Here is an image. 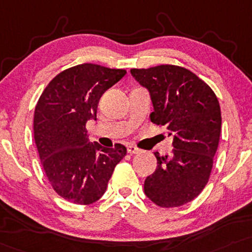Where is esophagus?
Returning a JSON list of instances; mask_svg holds the SVG:
<instances>
[{
  "label": "esophagus",
  "mask_w": 252,
  "mask_h": 252,
  "mask_svg": "<svg viewBox=\"0 0 252 252\" xmlns=\"http://www.w3.org/2000/svg\"><path fill=\"white\" fill-rule=\"evenodd\" d=\"M138 148H136L135 145H128V154H130V155H132V154H138L139 153Z\"/></svg>",
  "instance_id": "34e87169"
}]
</instances>
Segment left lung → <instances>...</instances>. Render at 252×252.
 Instances as JSON below:
<instances>
[{
    "mask_svg": "<svg viewBox=\"0 0 252 252\" xmlns=\"http://www.w3.org/2000/svg\"><path fill=\"white\" fill-rule=\"evenodd\" d=\"M153 102L151 122L172 136V155L155 153L157 168L144 182V192L162 208L181 207L207 186L220 143V103L210 87L193 72L162 64L131 69Z\"/></svg>",
    "mask_w": 252,
    "mask_h": 252,
    "instance_id": "8db88e82",
    "label": "left lung"
}]
</instances>
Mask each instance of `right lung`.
<instances>
[{
  "instance_id": "right-lung-1",
  "label": "right lung",
  "mask_w": 252,
  "mask_h": 252,
  "mask_svg": "<svg viewBox=\"0 0 252 252\" xmlns=\"http://www.w3.org/2000/svg\"><path fill=\"white\" fill-rule=\"evenodd\" d=\"M124 69L84 63L60 72L39 97L34 114V138L51 187L62 198L87 205L105 192L115 166L126 148L90 143L87 122L96 121L101 96L122 78Z\"/></svg>"
}]
</instances>
